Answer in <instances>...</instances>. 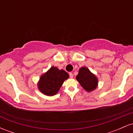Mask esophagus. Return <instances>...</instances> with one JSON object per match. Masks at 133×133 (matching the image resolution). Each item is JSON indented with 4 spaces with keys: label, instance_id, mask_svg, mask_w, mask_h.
Returning a JSON list of instances; mask_svg holds the SVG:
<instances>
[{
    "label": "esophagus",
    "instance_id": "esophagus-1",
    "mask_svg": "<svg viewBox=\"0 0 133 133\" xmlns=\"http://www.w3.org/2000/svg\"><path fill=\"white\" fill-rule=\"evenodd\" d=\"M69 76H70V77H71V78H72V77H73V74H72V72H69Z\"/></svg>",
    "mask_w": 133,
    "mask_h": 133
}]
</instances>
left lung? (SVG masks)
<instances>
[{
    "mask_svg": "<svg viewBox=\"0 0 133 133\" xmlns=\"http://www.w3.org/2000/svg\"><path fill=\"white\" fill-rule=\"evenodd\" d=\"M76 79L82 88L88 92L92 91L97 87L98 79L97 77L86 67H82L79 69Z\"/></svg>",
    "mask_w": 133,
    "mask_h": 133,
    "instance_id": "1",
    "label": "left lung"
}]
</instances>
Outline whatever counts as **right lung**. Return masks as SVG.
<instances>
[{
  "label": "right lung",
  "mask_w": 133,
  "mask_h": 133,
  "mask_svg": "<svg viewBox=\"0 0 133 133\" xmlns=\"http://www.w3.org/2000/svg\"><path fill=\"white\" fill-rule=\"evenodd\" d=\"M69 77V76L65 71L52 66L41 76L37 84L38 88L45 95L54 96Z\"/></svg>",
  "instance_id": "right-lung-1"
}]
</instances>
